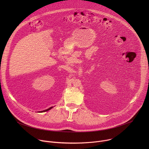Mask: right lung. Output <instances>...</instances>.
Instances as JSON below:
<instances>
[{
    "label": "right lung",
    "mask_w": 149,
    "mask_h": 149,
    "mask_svg": "<svg viewBox=\"0 0 149 149\" xmlns=\"http://www.w3.org/2000/svg\"><path fill=\"white\" fill-rule=\"evenodd\" d=\"M52 108H53V107H51L49 108V109H47V110H44V111H39V113H42V112H45V111H48V110H51Z\"/></svg>",
    "instance_id": "1"
}]
</instances>
